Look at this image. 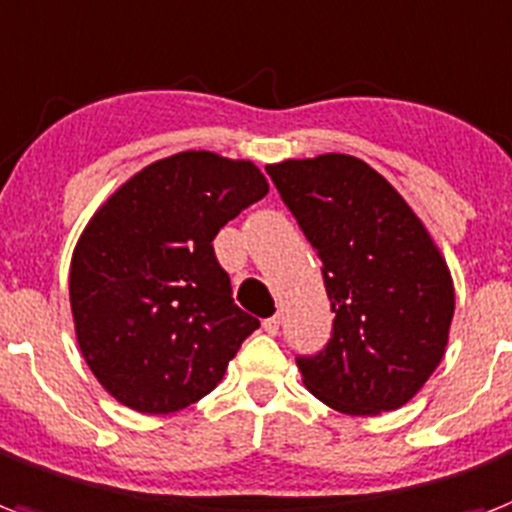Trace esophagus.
<instances>
[{"mask_svg":"<svg viewBox=\"0 0 512 512\" xmlns=\"http://www.w3.org/2000/svg\"><path fill=\"white\" fill-rule=\"evenodd\" d=\"M264 330H267L269 335H277L280 333V317H269V320H264Z\"/></svg>","mask_w":512,"mask_h":512,"instance_id":"1","label":"esophagus"}]
</instances>
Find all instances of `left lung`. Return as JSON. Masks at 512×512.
<instances>
[{"instance_id":"obj_1","label":"left lung","mask_w":512,"mask_h":512,"mask_svg":"<svg viewBox=\"0 0 512 512\" xmlns=\"http://www.w3.org/2000/svg\"><path fill=\"white\" fill-rule=\"evenodd\" d=\"M267 171L320 256L335 312L325 351L298 357L304 386L343 415L399 410L447 351V259L410 203L354 155L288 158Z\"/></svg>"}]
</instances>
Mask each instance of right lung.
I'll return each mask as SVG.
<instances>
[{
    "label": "right lung",
    "instance_id": "1",
    "mask_svg": "<svg viewBox=\"0 0 512 512\" xmlns=\"http://www.w3.org/2000/svg\"><path fill=\"white\" fill-rule=\"evenodd\" d=\"M267 192L253 161L185 150L137 171L94 211L68 290L81 357L116 402L169 415L224 378L259 320L232 301L211 243Z\"/></svg>",
    "mask_w": 512,
    "mask_h": 512
}]
</instances>
